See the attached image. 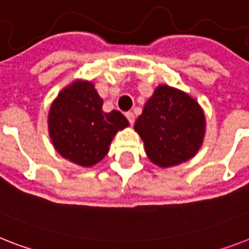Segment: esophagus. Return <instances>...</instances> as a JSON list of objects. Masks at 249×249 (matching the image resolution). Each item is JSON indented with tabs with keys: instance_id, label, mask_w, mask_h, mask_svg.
Instances as JSON below:
<instances>
[{
	"instance_id": "1",
	"label": "esophagus",
	"mask_w": 249,
	"mask_h": 249,
	"mask_svg": "<svg viewBox=\"0 0 249 249\" xmlns=\"http://www.w3.org/2000/svg\"><path fill=\"white\" fill-rule=\"evenodd\" d=\"M125 116H126V119H128V121L130 123L131 125L134 124L135 116H134V114H133V112H126V114H125Z\"/></svg>"
}]
</instances>
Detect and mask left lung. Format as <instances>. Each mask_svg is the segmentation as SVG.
I'll return each instance as SVG.
<instances>
[{"label": "left lung", "mask_w": 249, "mask_h": 249, "mask_svg": "<svg viewBox=\"0 0 249 249\" xmlns=\"http://www.w3.org/2000/svg\"><path fill=\"white\" fill-rule=\"evenodd\" d=\"M205 115L193 98L160 86L144 105L134 129L153 163L169 167L195 156L205 134Z\"/></svg>", "instance_id": "obj_1"}]
</instances>
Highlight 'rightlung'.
<instances>
[{
	"instance_id": "right-lung-1",
	"label": "right lung",
	"mask_w": 249,
	"mask_h": 249,
	"mask_svg": "<svg viewBox=\"0 0 249 249\" xmlns=\"http://www.w3.org/2000/svg\"><path fill=\"white\" fill-rule=\"evenodd\" d=\"M104 101L88 82H76L61 90L48 114L54 148L62 157L82 166L104 159L118 130L129 121L116 110L102 111Z\"/></svg>"
}]
</instances>
